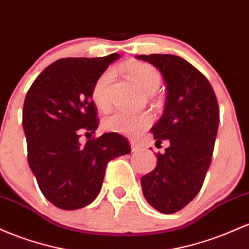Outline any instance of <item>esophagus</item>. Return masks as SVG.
Segmentation results:
<instances>
[{
  "label": "esophagus",
  "instance_id": "34e87169",
  "mask_svg": "<svg viewBox=\"0 0 249 249\" xmlns=\"http://www.w3.org/2000/svg\"><path fill=\"white\" fill-rule=\"evenodd\" d=\"M130 147H132V152H138L140 148H141L136 141H130Z\"/></svg>",
  "mask_w": 249,
  "mask_h": 249
}]
</instances>
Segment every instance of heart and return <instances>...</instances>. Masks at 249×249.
Masks as SVG:
<instances>
[{"label": "heart", "instance_id": "obj_1", "mask_svg": "<svg viewBox=\"0 0 249 249\" xmlns=\"http://www.w3.org/2000/svg\"><path fill=\"white\" fill-rule=\"evenodd\" d=\"M124 71L140 88L147 94H154L161 85V75L158 69L146 62L127 63L124 67ZM114 79V71L108 69L95 81L91 90L93 101L99 109L105 110L109 107V87ZM153 124V116L147 111L143 113H128L115 111L103 120L102 125L108 132L124 135H138L144 132Z\"/></svg>", "mask_w": 249, "mask_h": 249}]
</instances>
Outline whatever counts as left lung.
Wrapping results in <instances>:
<instances>
[{"label": "left lung", "instance_id": "left-lung-1", "mask_svg": "<svg viewBox=\"0 0 249 249\" xmlns=\"http://www.w3.org/2000/svg\"><path fill=\"white\" fill-rule=\"evenodd\" d=\"M163 76V114L153 125L158 153L154 170L141 178L143 196L156 211L173 214L200 192L213 156L219 127V105L209 81L185 58L170 54L138 55Z\"/></svg>", "mask_w": 249, "mask_h": 249}]
</instances>
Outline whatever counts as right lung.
I'll return each instance as SVG.
<instances>
[{"mask_svg":"<svg viewBox=\"0 0 249 249\" xmlns=\"http://www.w3.org/2000/svg\"><path fill=\"white\" fill-rule=\"evenodd\" d=\"M120 54L105 57H67L36 77L23 105L28 163L42 194L57 208L74 211L95 200L108 162L132 152L128 140L106 133L81 144L99 127L91 90L95 81Z\"/></svg>","mask_w":249,"mask_h":249,"instance_id":"right-lung-1","label":"right lung"}]
</instances>
